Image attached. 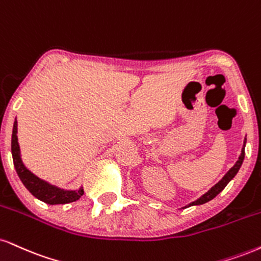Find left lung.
Listing matches in <instances>:
<instances>
[{"mask_svg": "<svg viewBox=\"0 0 261 261\" xmlns=\"http://www.w3.org/2000/svg\"><path fill=\"white\" fill-rule=\"evenodd\" d=\"M244 146H246V141H244L243 148H242V153H241L240 158H238V161H237L236 164H234L233 166H232V168L230 169V170L227 171V174H226L225 176L222 177L221 180L219 181L218 184H216L214 187L210 188V190L208 191V192H206L205 194H203V196L200 197V198H198L197 200H194V202H192L191 204H188L187 206L199 205V204H204V203L209 202V200H212L213 198H215V197L218 196V194L220 193L222 190H224V188L226 187V185H227L228 182H230V181L232 180V178L234 177V175H236L237 172H238V170H240V168H241L242 163H243V159H244Z\"/></svg>", "mask_w": 261, "mask_h": 261, "instance_id": "1", "label": "left lung"}]
</instances>
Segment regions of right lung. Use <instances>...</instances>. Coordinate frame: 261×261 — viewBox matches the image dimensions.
Instances as JSON below:
<instances>
[{
  "label": "right lung",
  "mask_w": 261,
  "mask_h": 261,
  "mask_svg": "<svg viewBox=\"0 0 261 261\" xmlns=\"http://www.w3.org/2000/svg\"><path fill=\"white\" fill-rule=\"evenodd\" d=\"M17 120L14 121L13 125V133H12V155H13V163L14 168L17 170V174L24 186L28 188V191L36 197L37 199L42 200L47 204H67L70 202H75L80 198L84 194L83 190L79 191H64L61 188L52 186V185L47 184L46 181L41 180L33 172L28 170L25 168L23 162L20 158V149L19 143H18L17 137Z\"/></svg>",
  "instance_id": "right-lung-1"
}]
</instances>
